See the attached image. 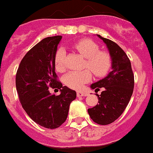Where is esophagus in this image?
Instances as JSON below:
<instances>
[{
	"label": "esophagus",
	"instance_id": "34e87169",
	"mask_svg": "<svg viewBox=\"0 0 153 153\" xmlns=\"http://www.w3.org/2000/svg\"><path fill=\"white\" fill-rule=\"evenodd\" d=\"M76 96L78 97H86V96H88V93H86V92H81V91H78L76 93Z\"/></svg>",
	"mask_w": 153,
	"mask_h": 153
}]
</instances>
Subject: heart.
<instances>
[{
    "label": "heart",
    "mask_w": 153,
    "mask_h": 153,
    "mask_svg": "<svg viewBox=\"0 0 153 153\" xmlns=\"http://www.w3.org/2000/svg\"><path fill=\"white\" fill-rule=\"evenodd\" d=\"M78 52L86 58L84 67L88 68L97 77L106 75L111 67V56L105 51H100V47L95 42L89 39H83L74 45ZM66 51L63 48H60L56 51L54 56L56 70L59 72L64 71ZM91 79V74L89 70L83 71H71L63 78L66 86L74 90H79L85 83Z\"/></svg>",
    "instance_id": "obj_1"
}]
</instances>
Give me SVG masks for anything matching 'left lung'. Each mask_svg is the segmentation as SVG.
<instances>
[{
	"label": "left lung",
	"mask_w": 153,
	"mask_h": 153,
	"mask_svg": "<svg viewBox=\"0 0 153 153\" xmlns=\"http://www.w3.org/2000/svg\"><path fill=\"white\" fill-rule=\"evenodd\" d=\"M97 36L106 44L112 60V71L102 79L90 86L93 90L103 91L97 94L98 102L88 109L93 122L100 125L113 123L122 115L129 103L134 88V75L129 57L117 44L100 35Z\"/></svg>",
	"instance_id": "left-lung-1"
}]
</instances>
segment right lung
I'll list each match as a JSON object with an SVG mask.
<instances>
[{
  "instance_id": "add662e5",
  "label": "right lung",
  "mask_w": 153,
  "mask_h": 153,
  "mask_svg": "<svg viewBox=\"0 0 153 153\" xmlns=\"http://www.w3.org/2000/svg\"><path fill=\"white\" fill-rule=\"evenodd\" d=\"M62 36L43 39L27 53L17 69L16 88L27 114L36 123L56 129L66 121L70 102L76 93L63 86L55 73L54 56ZM49 87L58 88L60 95L51 94Z\"/></svg>"
}]
</instances>
